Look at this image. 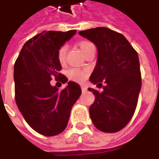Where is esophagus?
<instances>
[{
    "label": "esophagus",
    "instance_id": "obj_1",
    "mask_svg": "<svg viewBox=\"0 0 159 159\" xmlns=\"http://www.w3.org/2000/svg\"><path fill=\"white\" fill-rule=\"evenodd\" d=\"M81 88H82V90H83V92H85V91L87 90V87H86L85 85H82Z\"/></svg>",
    "mask_w": 159,
    "mask_h": 159
}]
</instances>
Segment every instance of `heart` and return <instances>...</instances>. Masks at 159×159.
I'll list each match as a JSON object with an SVG mask.
<instances>
[{
  "instance_id": "obj_1",
  "label": "heart",
  "mask_w": 159,
  "mask_h": 159,
  "mask_svg": "<svg viewBox=\"0 0 159 159\" xmlns=\"http://www.w3.org/2000/svg\"><path fill=\"white\" fill-rule=\"evenodd\" d=\"M80 50L82 51L83 54L87 52L92 47H95L94 45L87 40H83L78 43ZM66 52H67V47L64 45L61 46L59 50L57 51V59L60 64H64L65 59H66ZM68 75L70 78L77 81V82H83V80H85L87 76V71L83 70H78V69H70L68 71Z\"/></svg>"
}]
</instances>
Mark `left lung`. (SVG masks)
Masks as SVG:
<instances>
[{
	"mask_svg": "<svg viewBox=\"0 0 159 159\" xmlns=\"http://www.w3.org/2000/svg\"><path fill=\"white\" fill-rule=\"evenodd\" d=\"M79 34L94 43L98 56L89 77L102 92L91 88L95 102L89 107L93 124L104 133H116L128 124L136 109L141 89V74L136 51L124 35L107 27L81 31Z\"/></svg>",
	"mask_w": 159,
	"mask_h": 159,
	"instance_id": "obj_1",
	"label": "left lung"
}]
</instances>
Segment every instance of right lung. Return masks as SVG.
<instances>
[{"mask_svg": "<svg viewBox=\"0 0 159 159\" xmlns=\"http://www.w3.org/2000/svg\"><path fill=\"white\" fill-rule=\"evenodd\" d=\"M76 30L42 32L23 45L14 64L15 101L25 120L34 131L45 136L61 134L68 124L72 107L82 94L78 83L70 81L63 91L50 84L54 76L63 83L67 77L57 51L70 40Z\"/></svg>", "mask_w": 159, "mask_h": 159, "instance_id": "right-lung-1", "label": "right lung"}]
</instances>
